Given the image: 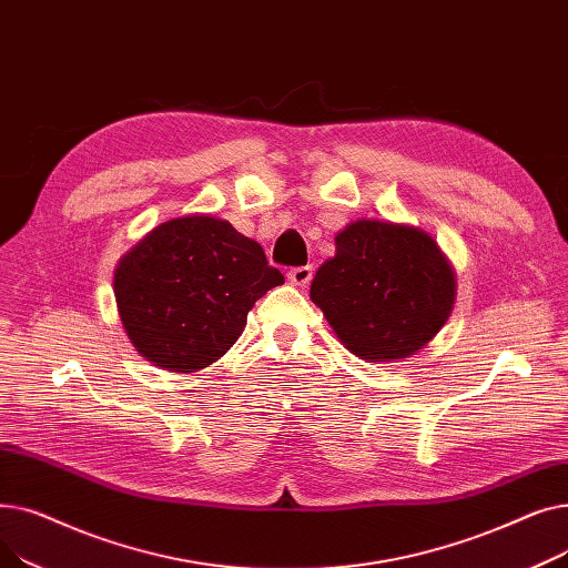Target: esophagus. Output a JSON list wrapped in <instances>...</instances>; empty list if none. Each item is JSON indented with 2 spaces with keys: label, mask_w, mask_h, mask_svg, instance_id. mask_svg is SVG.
Segmentation results:
<instances>
[{
  "label": "esophagus",
  "mask_w": 568,
  "mask_h": 568,
  "mask_svg": "<svg viewBox=\"0 0 568 568\" xmlns=\"http://www.w3.org/2000/svg\"><path fill=\"white\" fill-rule=\"evenodd\" d=\"M287 281L296 287H306L311 281H313V266L306 264V266H294L287 272Z\"/></svg>",
  "instance_id": "obj_1"
}]
</instances>
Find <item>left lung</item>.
Returning <instances> with one entry per match:
<instances>
[{
    "label": "left lung",
    "instance_id": "obj_1",
    "mask_svg": "<svg viewBox=\"0 0 568 568\" xmlns=\"http://www.w3.org/2000/svg\"><path fill=\"white\" fill-rule=\"evenodd\" d=\"M311 300L352 354L392 364L422 352L452 317L456 274L426 230L359 219L336 234Z\"/></svg>",
    "mask_w": 568,
    "mask_h": 568
}]
</instances>
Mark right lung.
Listing matches in <instances>:
<instances>
[{"mask_svg": "<svg viewBox=\"0 0 568 568\" xmlns=\"http://www.w3.org/2000/svg\"><path fill=\"white\" fill-rule=\"evenodd\" d=\"M262 246L227 221L189 214L156 225L114 268V300L133 347L159 368L195 373L242 336L262 294L283 285Z\"/></svg>", "mask_w": 568, "mask_h": 568, "instance_id": "add662e5", "label": "right lung"}]
</instances>
